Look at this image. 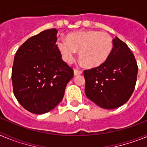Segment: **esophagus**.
<instances>
[{
	"mask_svg": "<svg viewBox=\"0 0 147 147\" xmlns=\"http://www.w3.org/2000/svg\"><path fill=\"white\" fill-rule=\"evenodd\" d=\"M74 76H77V75H80L82 74V71H80V70L74 69Z\"/></svg>",
	"mask_w": 147,
	"mask_h": 147,
	"instance_id": "34e87169",
	"label": "esophagus"
}]
</instances>
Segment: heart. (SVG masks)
<instances>
[{
  "mask_svg": "<svg viewBox=\"0 0 147 147\" xmlns=\"http://www.w3.org/2000/svg\"><path fill=\"white\" fill-rule=\"evenodd\" d=\"M57 46L63 59L68 64L74 62L76 51H80L82 63L89 67H95L107 60L113 43L112 37L106 32L87 31L67 34V40H57Z\"/></svg>",
  "mask_w": 147,
  "mask_h": 147,
  "instance_id": "1",
  "label": "heart"
}]
</instances>
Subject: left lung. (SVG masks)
I'll return each mask as SVG.
<instances>
[{
    "mask_svg": "<svg viewBox=\"0 0 147 147\" xmlns=\"http://www.w3.org/2000/svg\"><path fill=\"white\" fill-rule=\"evenodd\" d=\"M113 48L103 64L84 71L85 94L105 109H115L125 104L134 91L138 65L127 45L115 37Z\"/></svg>",
    "mask_w": 147,
    "mask_h": 147,
    "instance_id": "1",
    "label": "left lung"
}]
</instances>
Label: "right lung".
I'll use <instances>...</instances> for the list:
<instances>
[{"instance_id": "right-lung-1", "label": "right lung", "mask_w": 147, "mask_h": 147, "mask_svg": "<svg viewBox=\"0 0 147 147\" xmlns=\"http://www.w3.org/2000/svg\"><path fill=\"white\" fill-rule=\"evenodd\" d=\"M57 30H45L30 37L14 58L13 92L26 110L48 113L62 101L74 71L62 59L56 42Z\"/></svg>"}]
</instances>
